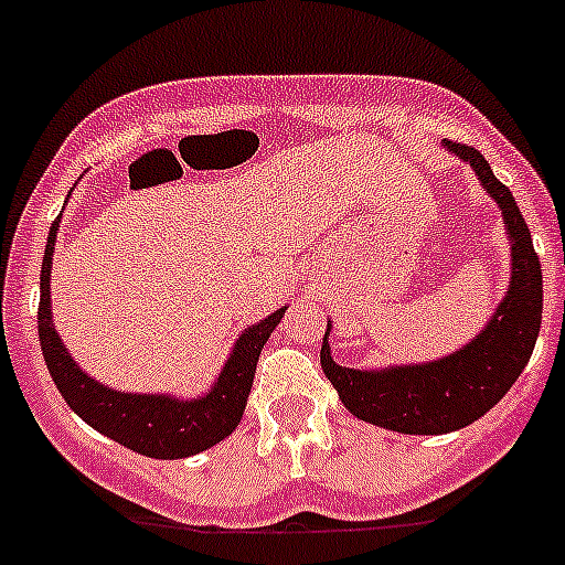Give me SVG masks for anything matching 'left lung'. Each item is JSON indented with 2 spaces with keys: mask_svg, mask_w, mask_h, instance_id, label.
Masks as SVG:
<instances>
[{
  "mask_svg": "<svg viewBox=\"0 0 565 565\" xmlns=\"http://www.w3.org/2000/svg\"><path fill=\"white\" fill-rule=\"evenodd\" d=\"M445 147L472 166L504 214L512 241V281L499 311L461 351L439 362L381 373L334 364L327 343L330 324L321 343V367L343 405L367 424L402 434H448L486 415L523 373L542 327V265L510 188L493 177L488 160L475 147L461 141H445Z\"/></svg>",
  "mask_w": 565,
  "mask_h": 565,
  "instance_id": "obj_1",
  "label": "left lung"
}]
</instances>
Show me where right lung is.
<instances>
[{
  "label": "right lung",
  "mask_w": 565,
  "mask_h": 565,
  "mask_svg": "<svg viewBox=\"0 0 565 565\" xmlns=\"http://www.w3.org/2000/svg\"><path fill=\"white\" fill-rule=\"evenodd\" d=\"M61 220V216H58ZM58 220L53 222L47 235L45 257H42L40 273V343L47 370H51L55 388L66 399L85 424L107 434L115 443L126 445L150 458H188L201 450L214 448L220 439L233 434L244 415L246 396L252 392L254 370L263 345L268 343L270 332L281 321L287 306L278 308L259 324L238 338L235 349L227 359L225 370L216 377L214 388L201 399L179 402L163 394H122L102 386L74 364V359L61 345L58 332L51 321V268L55 249V231Z\"/></svg>",
  "instance_id": "obj_1"
}]
</instances>
